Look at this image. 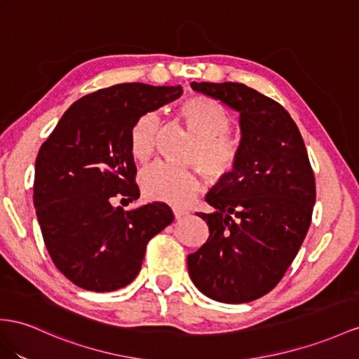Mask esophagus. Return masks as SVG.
<instances>
[{"label":"esophagus","instance_id":"obj_1","mask_svg":"<svg viewBox=\"0 0 359 359\" xmlns=\"http://www.w3.org/2000/svg\"><path fill=\"white\" fill-rule=\"evenodd\" d=\"M172 212H174V218H176V219H180V218H183L185 215H188L187 210L179 209V208H174V209H172Z\"/></svg>","mask_w":359,"mask_h":359}]
</instances>
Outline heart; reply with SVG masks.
Here are the masks:
<instances>
[{
  "instance_id": "obj_1",
  "label": "heart",
  "mask_w": 359,
  "mask_h": 359,
  "mask_svg": "<svg viewBox=\"0 0 359 359\" xmlns=\"http://www.w3.org/2000/svg\"><path fill=\"white\" fill-rule=\"evenodd\" d=\"M179 114L189 132L198 137L191 161L200 165L210 182L231 179L240 167L241 150L240 144L227 135L232 119L226 109L210 97L192 95L180 104ZM158 133L159 118L154 114H145L137 119L132 130V153L136 161L151 159L158 144ZM140 183L147 198L177 206L188 205L201 187L196 171L168 163H154L145 168Z\"/></svg>"
}]
</instances>
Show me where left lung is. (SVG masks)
<instances>
[{
    "label": "left lung",
    "instance_id": "1",
    "mask_svg": "<svg viewBox=\"0 0 359 359\" xmlns=\"http://www.w3.org/2000/svg\"><path fill=\"white\" fill-rule=\"evenodd\" d=\"M191 88L240 112L241 161L208 192V241L188 255L192 282L223 303L270 292L296 258L311 224L316 179L290 114L243 83L192 81Z\"/></svg>",
    "mask_w": 359,
    "mask_h": 359
}]
</instances>
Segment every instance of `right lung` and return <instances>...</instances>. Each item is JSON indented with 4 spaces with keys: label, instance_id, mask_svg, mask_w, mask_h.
<instances>
[{
    "label": "right lung",
    "instance_id": "right-lung-1",
    "mask_svg": "<svg viewBox=\"0 0 359 359\" xmlns=\"http://www.w3.org/2000/svg\"><path fill=\"white\" fill-rule=\"evenodd\" d=\"M182 86L121 83L71 104L36 158L33 201L54 265L88 291H115L141 270L147 244L172 223L171 209L123 210L140 197L132 130L137 119L182 95Z\"/></svg>",
    "mask_w": 359,
    "mask_h": 359
}]
</instances>
